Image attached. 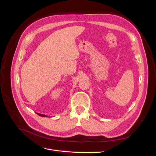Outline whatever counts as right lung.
I'll return each mask as SVG.
<instances>
[{
  "instance_id": "1",
  "label": "right lung",
  "mask_w": 156,
  "mask_h": 156,
  "mask_svg": "<svg viewBox=\"0 0 156 156\" xmlns=\"http://www.w3.org/2000/svg\"><path fill=\"white\" fill-rule=\"evenodd\" d=\"M37 115H38L40 116H43V117H48V116H47L45 115H42V114H40V113H37Z\"/></svg>"
}]
</instances>
